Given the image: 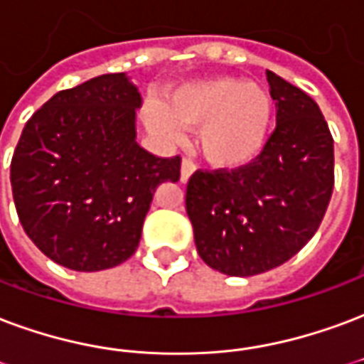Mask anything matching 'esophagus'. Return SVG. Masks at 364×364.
<instances>
[{
  "label": "esophagus",
  "mask_w": 364,
  "mask_h": 364,
  "mask_svg": "<svg viewBox=\"0 0 364 364\" xmlns=\"http://www.w3.org/2000/svg\"><path fill=\"white\" fill-rule=\"evenodd\" d=\"M195 164L191 160H183L181 161V181L187 183L191 179V175L195 173Z\"/></svg>",
  "instance_id": "34e87169"
}]
</instances>
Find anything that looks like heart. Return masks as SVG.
Masks as SVG:
<instances>
[{"mask_svg": "<svg viewBox=\"0 0 364 364\" xmlns=\"http://www.w3.org/2000/svg\"><path fill=\"white\" fill-rule=\"evenodd\" d=\"M274 102L264 86L235 77L183 82L168 94L166 107L148 104L146 127L168 142L183 127H198V150L212 168L239 169L257 160L270 133Z\"/></svg>", "mask_w": 364, "mask_h": 364, "instance_id": "obj_1", "label": "heart"}]
</instances>
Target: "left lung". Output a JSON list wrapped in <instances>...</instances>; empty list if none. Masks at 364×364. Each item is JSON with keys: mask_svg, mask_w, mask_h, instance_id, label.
<instances>
[{"mask_svg": "<svg viewBox=\"0 0 364 364\" xmlns=\"http://www.w3.org/2000/svg\"><path fill=\"white\" fill-rule=\"evenodd\" d=\"M276 131L257 160L233 171H196L187 214L204 262L225 276L278 268L316 233L333 189V139L318 104L266 71Z\"/></svg>", "mask_w": 364, "mask_h": 364, "instance_id": "8db88e82", "label": "left lung"}]
</instances>
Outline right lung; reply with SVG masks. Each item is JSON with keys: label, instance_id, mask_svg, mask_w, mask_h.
<instances>
[{"label": "right lung", "instance_id": "1", "mask_svg": "<svg viewBox=\"0 0 364 364\" xmlns=\"http://www.w3.org/2000/svg\"><path fill=\"white\" fill-rule=\"evenodd\" d=\"M142 98L125 73L61 90L26 121L11 187L26 235L77 272L114 268L134 255L152 196L179 181L181 158L136 142Z\"/></svg>", "mask_w": 364, "mask_h": 364}]
</instances>
